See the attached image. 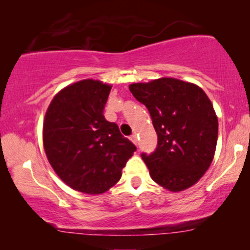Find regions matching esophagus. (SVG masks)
Returning <instances> with one entry per match:
<instances>
[{"label": "esophagus", "mask_w": 250, "mask_h": 250, "mask_svg": "<svg viewBox=\"0 0 250 250\" xmlns=\"http://www.w3.org/2000/svg\"><path fill=\"white\" fill-rule=\"evenodd\" d=\"M131 141H132L133 143H134L135 146H138V136H136L135 134L132 135V136H131Z\"/></svg>", "instance_id": "34e87169"}]
</instances>
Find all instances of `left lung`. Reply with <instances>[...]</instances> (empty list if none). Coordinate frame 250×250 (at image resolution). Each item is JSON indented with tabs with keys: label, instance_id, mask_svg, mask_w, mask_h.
I'll return each mask as SVG.
<instances>
[{
	"label": "left lung",
	"instance_id": "8db88e82",
	"mask_svg": "<svg viewBox=\"0 0 250 250\" xmlns=\"http://www.w3.org/2000/svg\"><path fill=\"white\" fill-rule=\"evenodd\" d=\"M149 110L158 136L155 151L141 157L151 179L177 192L200 180L213 162L218 122L213 104L197 85L163 77L129 85Z\"/></svg>",
	"mask_w": 250,
	"mask_h": 250
}]
</instances>
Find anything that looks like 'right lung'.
<instances>
[{
  "instance_id": "right-lung-1",
  "label": "right lung",
  "mask_w": 250,
  "mask_h": 250,
  "mask_svg": "<svg viewBox=\"0 0 250 250\" xmlns=\"http://www.w3.org/2000/svg\"><path fill=\"white\" fill-rule=\"evenodd\" d=\"M110 85L84 80L61 90L47 108L43 143L54 172L67 186L99 194L114 187L136 146L104 116Z\"/></svg>"
}]
</instances>
